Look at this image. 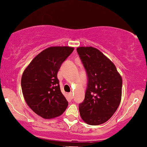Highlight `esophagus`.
I'll list each match as a JSON object with an SVG mask.
<instances>
[{"instance_id": "1", "label": "esophagus", "mask_w": 147, "mask_h": 147, "mask_svg": "<svg viewBox=\"0 0 147 147\" xmlns=\"http://www.w3.org/2000/svg\"><path fill=\"white\" fill-rule=\"evenodd\" d=\"M69 98H70V99H73V94H72V93L71 92H70V93L69 94Z\"/></svg>"}]
</instances>
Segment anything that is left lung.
Wrapping results in <instances>:
<instances>
[{
	"mask_svg": "<svg viewBox=\"0 0 147 147\" xmlns=\"http://www.w3.org/2000/svg\"><path fill=\"white\" fill-rule=\"evenodd\" d=\"M87 76L85 99L79 111L85 122L92 126L106 122L119 105L122 79L116 67L94 47L76 49Z\"/></svg>",
	"mask_w": 147,
	"mask_h": 147,
	"instance_id": "obj_1",
	"label": "left lung"
}]
</instances>
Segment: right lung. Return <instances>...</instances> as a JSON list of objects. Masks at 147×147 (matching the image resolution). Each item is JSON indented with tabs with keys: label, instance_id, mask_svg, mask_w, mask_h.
Listing matches in <instances>:
<instances>
[{
	"label": "right lung",
	"instance_id": "add662e5",
	"mask_svg": "<svg viewBox=\"0 0 147 147\" xmlns=\"http://www.w3.org/2000/svg\"><path fill=\"white\" fill-rule=\"evenodd\" d=\"M74 48H48L36 56L24 71L21 89L25 100L37 115L51 119L62 115L68 101L60 90L57 74Z\"/></svg>",
	"mask_w": 147,
	"mask_h": 147
}]
</instances>
